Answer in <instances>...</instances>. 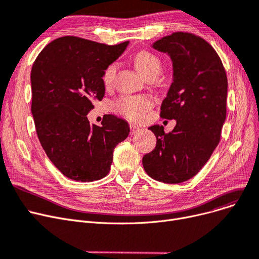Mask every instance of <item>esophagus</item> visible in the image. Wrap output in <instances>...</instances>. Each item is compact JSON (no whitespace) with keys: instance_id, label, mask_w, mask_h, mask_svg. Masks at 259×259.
Masks as SVG:
<instances>
[{"instance_id":"esophagus-1","label":"esophagus","mask_w":259,"mask_h":259,"mask_svg":"<svg viewBox=\"0 0 259 259\" xmlns=\"http://www.w3.org/2000/svg\"><path fill=\"white\" fill-rule=\"evenodd\" d=\"M130 130H131L130 131L131 134H137L140 131H142V129L139 126H137V125H130Z\"/></svg>"}]
</instances>
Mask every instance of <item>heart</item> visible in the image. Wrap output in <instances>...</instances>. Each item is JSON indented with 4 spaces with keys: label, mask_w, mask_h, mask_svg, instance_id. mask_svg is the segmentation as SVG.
Returning a JSON list of instances; mask_svg holds the SVG:
<instances>
[{
    "label": "heart",
    "mask_w": 259,
    "mask_h": 259,
    "mask_svg": "<svg viewBox=\"0 0 259 259\" xmlns=\"http://www.w3.org/2000/svg\"><path fill=\"white\" fill-rule=\"evenodd\" d=\"M134 63L137 69L145 77L157 75L161 71L162 62L156 55L149 51H140L134 56ZM117 71V62L109 63L103 72L102 81L105 87H110L113 82L115 73ZM152 106L150 97L145 95L139 96H122L116 100L114 109L119 114L131 120H140L146 112Z\"/></svg>",
    "instance_id": "obj_1"
}]
</instances>
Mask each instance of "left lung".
<instances>
[{
  "label": "left lung",
  "mask_w": 259,
  "mask_h": 259,
  "mask_svg": "<svg viewBox=\"0 0 259 259\" xmlns=\"http://www.w3.org/2000/svg\"><path fill=\"white\" fill-rule=\"evenodd\" d=\"M170 56L174 81L160 116L176 119L169 133L149 127L155 148L143 156V166L156 181L177 184L195 177L220 142L227 116L228 78L216 51L203 38L177 31L153 43Z\"/></svg>",
  "instance_id": "1"
}]
</instances>
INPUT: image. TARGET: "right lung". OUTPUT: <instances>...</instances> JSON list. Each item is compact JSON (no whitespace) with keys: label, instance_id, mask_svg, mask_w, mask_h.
<instances>
[{"label":"right lung","instance_id":"right-lung-1","mask_svg":"<svg viewBox=\"0 0 259 259\" xmlns=\"http://www.w3.org/2000/svg\"><path fill=\"white\" fill-rule=\"evenodd\" d=\"M128 44L61 37L49 43L32 64L31 113L39 141L52 163L75 181L105 178L114 148L130 132L126 120L112 114L104 116L100 127L87 117L105 96V67Z\"/></svg>","mask_w":259,"mask_h":259}]
</instances>
